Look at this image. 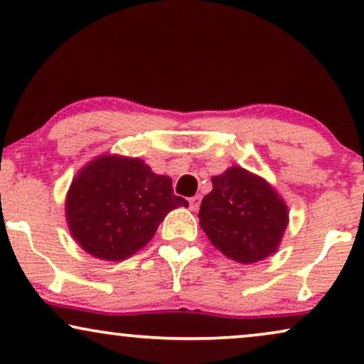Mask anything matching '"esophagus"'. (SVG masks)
Listing matches in <instances>:
<instances>
[{
  "label": "esophagus",
  "instance_id": "obj_1",
  "mask_svg": "<svg viewBox=\"0 0 364 364\" xmlns=\"http://www.w3.org/2000/svg\"><path fill=\"white\" fill-rule=\"evenodd\" d=\"M199 205H200V196L191 197V199H188V207H191V210L196 212L197 209H199Z\"/></svg>",
  "mask_w": 364,
  "mask_h": 364
}]
</instances>
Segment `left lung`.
I'll return each instance as SVG.
<instances>
[{"mask_svg": "<svg viewBox=\"0 0 364 364\" xmlns=\"http://www.w3.org/2000/svg\"><path fill=\"white\" fill-rule=\"evenodd\" d=\"M199 219L212 245L225 257L254 264L279 249L289 212L266 178L234 165L212 177V191L202 199Z\"/></svg>", "mask_w": 364, "mask_h": 364, "instance_id": "left-lung-1", "label": "left lung"}]
</instances>
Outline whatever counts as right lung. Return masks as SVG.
<instances>
[{
	"label": "right lung",
	"instance_id": "1",
	"mask_svg": "<svg viewBox=\"0 0 364 364\" xmlns=\"http://www.w3.org/2000/svg\"><path fill=\"white\" fill-rule=\"evenodd\" d=\"M188 202L141 159L98 155L73 177L65 200L72 237L90 256L124 261L145 247L168 212Z\"/></svg>",
	"mask_w": 364,
	"mask_h": 364
}]
</instances>
